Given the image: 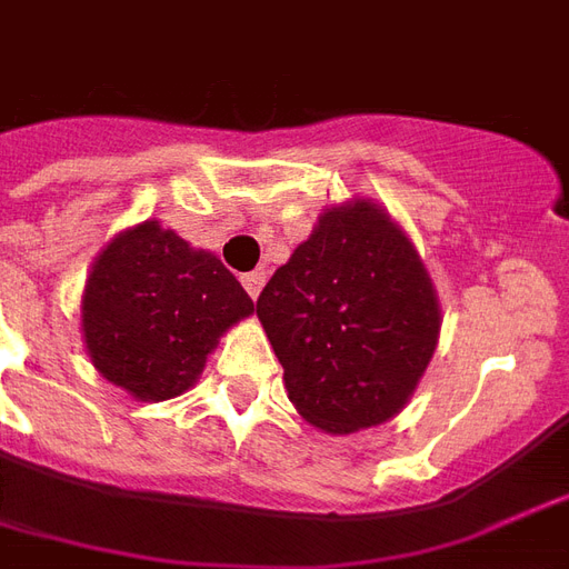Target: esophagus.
<instances>
[{
  "label": "esophagus",
  "mask_w": 569,
  "mask_h": 569,
  "mask_svg": "<svg viewBox=\"0 0 569 569\" xmlns=\"http://www.w3.org/2000/svg\"><path fill=\"white\" fill-rule=\"evenodd\" d=\"M241 283L243 289L250 292V298L256 301L259 298V292H262V286H264V271H250V273H243L241 277Z\"/></svg>",
  "instance_id": "34e87169"
}]
</instances>
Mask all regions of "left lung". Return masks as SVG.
<instances>
[{
	"instance_id": "8db88e82",
	"label": "left lung",
	"mask_w": 569,
	"mask_h": 569,
	"mask_svg": "<svg viewBox=\"0 0 569 569\" xmlns=\"http://www.w3.org/2000/svg\"><path fill=\"white\" fill-rule=\"evenodd\" d=\"M256 317L298 416L326 435L389 422L440 340V298L410 234L373 199L331 204L280 264Z\"/></svg>"
}]
</instances>
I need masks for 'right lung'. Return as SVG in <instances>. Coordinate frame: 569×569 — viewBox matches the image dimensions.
<instances>
[{"label": "right lung", "mask_w": 569, "mask_h": 569, "mask_svg": "<svg viewBox=\"0 0 569 569\" xmlns=\"http://www.w3.org/2000/svg\"><path fill=\"white\" fill-rule=\"evenodd\" d=\"M250 313L252 298L213 252L144 220L96 256L81 335L104 380L156 403L192 389L222 335Z\"/></svg>", "instance_id": "right-lung-1"}]
</instances>
